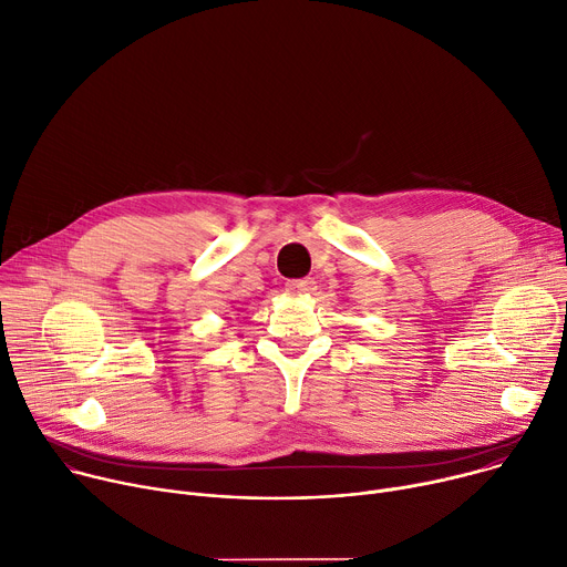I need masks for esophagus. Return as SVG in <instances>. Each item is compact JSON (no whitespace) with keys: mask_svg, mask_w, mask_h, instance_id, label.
<instances>
[{"mask_svg":"<svg viewBox=\"0 0 567 567\" xmlns=\"http://www.w3.org/2000/svg\"><path fill=\"white\" fill-rule=\"evenodd\" d=\"M285 289L289 293H312L317 289V282L312 278H298V280H287Z\"/></svg>","mask_w":567,"mask_h":567,"instance_id":"esophagus-1","label":"esophagus"}]
</instances>
